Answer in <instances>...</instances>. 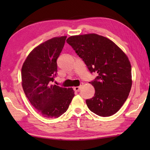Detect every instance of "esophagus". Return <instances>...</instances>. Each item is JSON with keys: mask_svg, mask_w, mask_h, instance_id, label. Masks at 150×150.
<instances>
[{"mask_svg": "<svg viewBox=\"0 0 150 150\" xmlns=\"http://www.w3.org/2000/svg\"><path fill=\"white\" fill-rule=\"evenodd\" d=\"M82 85H83V83H82L81 84L80 86H75V87H74V88H73V90H74L76 91H79L81 90V88L82 87Z\"/></svg>", "mask_w": 150, "mask_h": 150, "instance_id": "esophagus-1", "label": "esophagus"}]
</instances>
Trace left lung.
I'll return each mask as SVG.
<instances>
[{
  "label": "left lung",
  "instance_id": "8db88e82",
  "mask_svg": "<svg viewBox=\"0 0 150 150\" xmlns=\"http://www.w3.org/2000/svg\"><path fill=\"white\" fill-rule=\"evenodd\" d=\"M67 43L82 59L91 73L94 97L87 99L92 112L101 117L116 113L128 98L132 85V66L123 51L108 38L95 33L69 37Z\"/></svg>",
  "mask_w": 150,
  "mask_h": 150
}]
</instances>
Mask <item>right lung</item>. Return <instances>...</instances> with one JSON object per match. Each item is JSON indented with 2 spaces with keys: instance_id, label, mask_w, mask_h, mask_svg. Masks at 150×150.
Listing matches in <instances>:
<instances>
[{
  "instance_id": "add662e5",
  "label": "right lung",
  "mask_w": 150,
  "mask_h": 150,
  "mask_svg": "<svg viewBox=\"0 0 150 150\" xmlns=\"http://www.w3.org/2000/svg\"><path fill=\"white\" fill-rule=\"evenodd\" d=\"M66 37H54L37 46L28 55L22 67L24 93L35 109L46 118L62 115L75 95L72 88L51 84L57 74V60Z\"/></svg>"
}]
</instances>
